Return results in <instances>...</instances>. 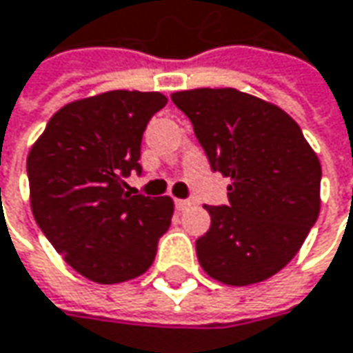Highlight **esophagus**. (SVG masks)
Masks as SVG:
<instances>
[{
	"instance_id": "1",
	"label": "esophagus",
	"mask_w": 353,
	"mask_h": 353,
	"mask_svg": "<svg viewBox=\"0 0 353 353\" xmlns=\"http://www.w3.org/2000/svg\"><path fill=\"white\" fill-rule=\"evenodd\" d=\"M190 200H176V210H179V212H183V210L190 208Z\"/></svg>"
}]
</instances>
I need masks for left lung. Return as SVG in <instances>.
<instances>
[{
  "mask_svg": "<svg viewBox=\"0 0 353 353\" xmlns=\"http://www.w3.org/2000/svg\"><path fill=\"white\" fill-rule=\"evenodd\" d=\"M212 172L230 177L228 204L204 206L212 224L196 241L202 269L226 285L279 272L319 216L321 165L299 125L271 103L236 88L174 92Z\"/></svg>",
  "mask_w": 353,
  "mask_h": 353,
  "instance_id": "obj_1",
  "label": "left lung"
}]
</instances>
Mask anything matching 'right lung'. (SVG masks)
<instances>
[{"instance_id": "1", "label": "right lung", "mask_w": 353, "mask_h": 353, "mask_svg": "<svg viewBox=\"0 0 353 353\" xmlns=\"http://www.w3.org/2000/svg\"><path fill=\"white\" fill-rule=\"evenodd\" d=\"M159 92L111 90L56 112L28 155L34 218L82 276L112 285L143 274L174 216L172 198L127 192L143 174L141 139Z\"/></svg>"}]
</instances>
